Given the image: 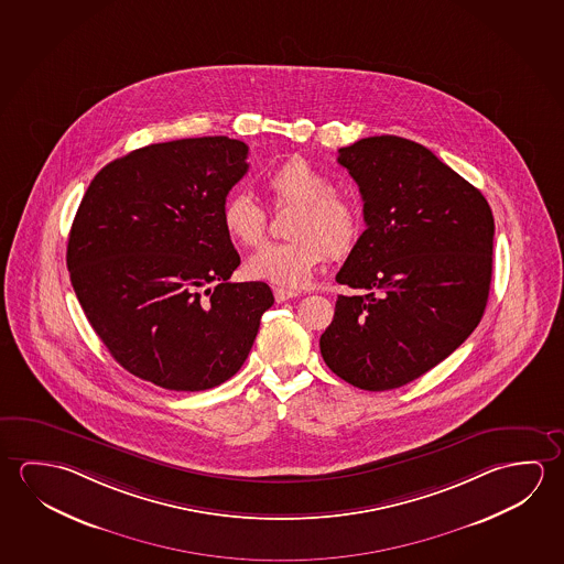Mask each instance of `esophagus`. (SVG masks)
Here are the masks:
<instances>
[{
	"instance_id": "34e87169",
	"label": "esophagus",
	"mask_w": 564,
	"mask_h": 564,
	"mask_svg": "<svg viewBox=\"0 0 564 564\" xmlns=\"http://www.w3.org/2000/svg\"><path fill=\"white\" fill-rule=\"evenodd\" d=\"M273 295H275V301H278V303H285L289 299H295V296H299V293H296V291H291V289H279V286H275V289H273Z\"/></svg>"
}]
</instances>
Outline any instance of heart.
<instances>
[{
  "label": "heart",
  "mask_w": 564,
  "mask_h": 564,
  "mask_svg": "<svg viewBox=\"0 0 564 564\" xmlns=\"http://www.w3.org/2000/svg\"><path fill=\"white\" fill-rule=\"evenodd\" d=\"M265 186L278 204H296L286 226V241L261 246L248 261L251 279L273 285L303 286L326 256L344 258L360 240L361 214L350 198L334 193L330 178L305 159H289L265 176ZM224 231L238 246H258L268 214L250 194L234 191L220 206Z\"/></svg>",
  "instance_id": "heart-1"
}]
</instances>
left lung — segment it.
<instances>
[{
    "mask_svg": "<svg viewBox=\"0 0 564 564\" xmlns=\"http://www.w3.org/2000/svg\"><path fill=\"white\" fill-rule=\"evenodd\" d=\"M338 163L360 186L366 230L336 281L360 293L338 295L321 354L354 388H401L480 323L494 216L476 186L411 139H360Z\"/></svg>",
    "mask_w": 564,
    "mask_h": 564,
    "instance_id": "8db88e82",
    "label": "left lung"
}]
</instances>
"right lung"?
<instances>
[{
	"mask_svg": "<svg viewBox=\"0 0 564 564\" xmlns=\"http://www.w3.org/2000/svg\"><path fill=\"white\" fill-rule=\"evenodd\" d=\"M246 159L248 145L226 135L153 143L84 193L66 265L94 333L135 378L204 391L248 358L275 299L261 281H228L240 256L220 206Z\"/></svg>",
	"mask_w": 564,
	"mask_h": 564,
	"instance_id": "1",
	"label": "right lung"
}]
</instances>
